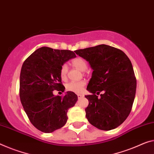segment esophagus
I'll use <instances>...</instances> for the list:
<instances>
[{
    "instance_id": "esophagus-1",
    "label": "esophagus",
    "mask_w": 154,
    "mask_h": 154,
    "mask_svg": "<svg viewBox=\"0 0 154 154\" xmlns=\"http://www.w3.org/2000/svg\"><path fill=\"white\" fill-rule=\"evenodd\" d=\"M77 96H78V98H81V97H83V96H84V95H82V94H77Z\"/></svg>"
}]
</instances>
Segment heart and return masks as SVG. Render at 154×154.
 I'll list each match as a JSON object with an SVG mask.
<instances>
[{"label":"heart","mask_w":154,"mask_h":154,"mask_svg":"<svg viewBox=\"0 0 154 154\" xmlns=\"http://www.w3.org/2000/svg\"><path fill=\"white\" fill-rule=\"evenodd\" d=\"M72 64L74 67L79 69L81 72H84L87 69V64L85 59L80 57H76L72 60ZM68 72V67L66 64H63L61 66L60 70V77L63 80L66 79ZM86 82L85 80H80V81H72L69 82L66 85V89L68 91L74 92V93H81L83 91L84 87Z\"/></svg>","instance_id":"obj_1"}]
</instances>
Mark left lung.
Returning a JSON list of instances; mask_svg holds the SVG:
<instances>
[{"label": "left lung", "instance_id": "1", "mask_svg": "<svg viewBox=\"0 0 154 154\" xmlns=\"http://www.w3.org/2000/svg\"><path fill=\"white\" fill-rule=\"evenodd\" d=\"M75 53L90 64L93 69L85 96L88 121L105 131L120 126L131 112L136 95V79L129 58L119 49L99 45L75 50ZM101 91V98L97 95Z\"/></svg>", "mask_w": 154, "mask_h": 154}]
</instances>
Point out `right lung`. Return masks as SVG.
<instances>
[{
	"instance_id": "obj_1",
	"label": "right lung",
	"mask_w": 154,
	"mask_h": 154,
	"mask_svg": "<svg viewBox=\"0 0 154 154\" xmlns=\"http://www.w3.org/2000/svg\"><path fill=\"white\" fill-rule=\"evenodd\" d=\"M74 51L42 47L23 63L20 75V98L32 124L44 133L63 127L67 120V111L78 100L76 94L67 91L64 96H54V90L65 91L61 82L60 67Z\"/></svg>"
}]
</instances>
